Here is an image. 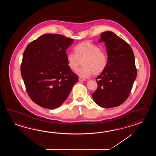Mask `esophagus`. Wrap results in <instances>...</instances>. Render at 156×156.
<instances>
[{
  "label": "esophagus",
  "instance_id": "1",
  "mask_svg": "<svg viewBox=\"0 0 156 156\" xmlns=\"http://www.w3.org/2000/svg\"><path fill=\"white\" fill-rule=\"evenodd\" d=\"M79 81H85V80H86V79H85V78H83L82 77H79Z\"/></svg>",
  "mask_w": 156,
  "mask_h": 156
}]
</instances>
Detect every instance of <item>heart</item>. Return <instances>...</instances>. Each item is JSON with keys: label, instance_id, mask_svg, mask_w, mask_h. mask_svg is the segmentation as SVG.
<instances>
[{"label": "heart", "instance_id": "heart-1", "mask_svg": "<svg viewBox=\"0 0 156 156\" xmlns=\"http://www.w3.org/2000/svg\"><path fill=\"white\" fill-rule=\"evenodd\" d=\"M73 50L75 53L67 55V64L70 69L75 71L82 61L83 66L76 71L80 76L87 77L92 74L98 75L105 70L108 56L98 46L89 41H84L75 46Z\"/></svg>", "mask_w": 156, "mask_h": 156}]
</instances>
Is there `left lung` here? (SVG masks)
Instances as JSON below:
<instances>
[{
    "mask_svg": "<svg viewBox=\"0 0 156 156\" xmlns=\"http://www.w3.org/2000/svg\"><path fill=\"white\" fill-rule=\"evenodd\" d=\"M99 42L106 46L108 63L96 78L98 88L92 94L94 101L104 108L123 104L129 96L136 77L134 55L128 43L110 31L101 33Z\"/></svg>",
    "mask_w": 156,
    "mask_h": 156,
    "instance_id": "1",
    "label": "left lung"
}]
</instances>
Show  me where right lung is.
Wrapping results in <instances>:
<instances>
[{
    "label": "right lung",
    "instance_id": "obj_1",
    "mask_svg": "<svg viewBox=\"0 0 156 156\" xmlns=\"http://www.w3.org/2000/svg\"><path fill=\"white\" fill-rule=\"evenodd\" d=\"M73 40L45 34L29 43L20 66L26 91L34 103L44 108L61 106L79 77L68 66L66 50Z\"/></svg>",
    "mask_w": 156,
    "mask_h": 156
}]
</instances>
